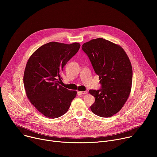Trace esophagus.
<instances>
[{
  "mask_svg": "<svg viewBox=\"0 0 157 157\" xmlns=\"http://www.w3.org/2000/svg\"><path fill=\"white\" fill-rule=\"evenodd\" d=\"M80 93L81 94H84V95H85V94H87V91H82V92H80Z\"/></svg>",
  "mask_w": 157,
  "mask_h": 157,
  "instance_id": "1",
  "label": "esophagus"
}]
</instances>
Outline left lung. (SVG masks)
Masks as SVG:
<instances>
[{
	"label": "left lung",
	"mask_w": 157,
	"mask_h": 157,
	"mask_svg": "<svg viewBox=\"0 0 157 157\" xmlns=\"http://www.w3.org/2000/svg\"><path fill=\"white\" fill-rule=\"evenodd\" d=\"M82 48L101 84V89L89 90L95 99L90 109L100 117H111L121 109L131 92L130 60L121 46L103 38L91 40L83 43Z\"/></svg>",
	"instance_id": "obj_1"
}]
</instances>
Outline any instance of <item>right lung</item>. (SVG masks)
Listing matches in <instances>:
<instances>
[{
	"label": "right lung",
	"instance_id": "obj_1",
	"mask_svg": "<svg viewBox=\"0 0 157 157\" xmlns=\"http://www.w3.org/2000/svg\"><path fill=\"white\" fill-rule=\"evenodd\" d=\"M80 44L50 42L36 50L27 62L23 82L31 103L44 116L54 119L65 114L77 91L59 85L64 66L78 51Z\"/></svg>",
	"mask_w": 157,
	"mask_h": 157
}]
</instances>
